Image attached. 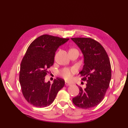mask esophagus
<instances>
[{
    "label": "esophagus",
    "instance_id": "1",
    "mask_svg": "<svg viewBox=\"0 0 128 128\" xmlns=\"http://www.w3.org/2000/svg\"><path fill=\"white\" fill-rule=\"evenodd\" d=\"M65 85H66V86H68L71 85V84H69V83H68V82H66V83H65Z\"/></svg>",
    "mask_w": 128,
    "mask_h": 128
}]
</instances>
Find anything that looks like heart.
<instances>
[{
    "label": "heart",
    "instance_id": "heart-1",
    "mask_svg": "<svg viewBox=\"0 0 128 128\" xmlns=\"http://www.w3.org/2000/svg\"><path fill=\"white\" fill-rule=\"evenodd\" d=\"M73 50H76L71 49L70 51H73ZM74 73H75V69H74L65 68L64 69H62V70L61 71V72H60V74H61L62 76L66 80H70L72 79L73 75L74 74Z\"/></svg>",
    "mask_w": 128,
    "mask_h": 128
}]
</instances>
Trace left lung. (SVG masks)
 I'll use <instances>...</instances> for the list:
<instances>
[{
	"instance_id": "8db88e82",
	"label": "left lung",
	"mask_w": 128,
	"mask_h": 128,
	"mask_svg": "<svg viewBox=\"0 0 128 128\" xmlns=\"http://www.w3.org/2000/svg\"><path fill=\"white\" fill-rule=\"evenodd\" d=\"M81 50L84 65L80 72L85 88L79 87V94L72 99L77 107L84 109L94 107L104 97L111 78V67L108 56L103 47L90 38H71Z\"/></svg>"
}]
</instances>
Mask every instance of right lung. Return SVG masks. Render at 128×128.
Returning a JSON list of instances; mask_svg holds the SVG:
<instances>
[{
  "label": "right lung",
  "mask_w": 128,
  "mask_h": 128,
  "mask_svg": "<svg viewBox=\"0 0 128 128\" xmlns=\"http://www.w3.org/2000/svg\"><path fill=\"white\" fill-rule=\"evenodd\" d=\"M69 39L43 35L28 47L20 65V81L22 94L28 102L37 107L48 106L55 100L65 81L56 78L52 84L46 82L47 69L54 64L55 52Z\"/></svg>",
  "instance_id": "add662e5"
}]
</instances>
